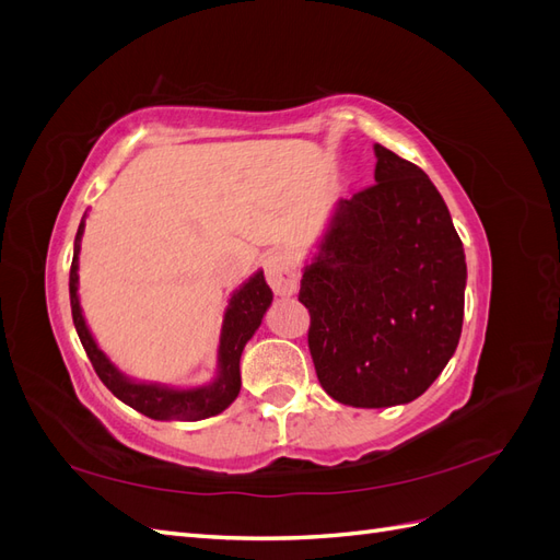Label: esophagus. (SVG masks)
Masks as SVG:
<instances>
[{
  "mask_svg": "<svg viewBox=\"0 0 560 560\" xmlns=\"http://www.w3.org/2000/svg\"><path fill=\"white\" fill-rule=\"evenodd\" d=\"M264 270H266V282L270 284V290H273L278 296H292L296 292L299 273H296V264H294L290 252H284V249L268 252V257L264 261Z\"/></svg>",
  "mask_w": 560,
  "mask_h": 560,
  "instance_id": "obj_1",
  "label": "esophagus"
}]
</instances>
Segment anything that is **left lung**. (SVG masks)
Here are the masks:
<instances>
[{
    "label": "left lung",
    "mask_w": 560,
    "mask_h": 560,
    "mask_svg": "<svg viewBox=\"0 0 560 560\" xmlns=\"http://www.w3.org/2000/svg\"><path fill=\"white\" fill-rule=\"evenodd\" d=\"M374 151L376 182L341 200L299 290L317 381L358 409L425 393L465 315V252L442 194L411 161Z\"/></svg>",
    "instance_id": "8db88e82"
}]
</instances>
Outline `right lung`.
<instances>
[{"mask_svg": "<svg viewBox=\"0 0 560 560\" xmlns=\"http://www.w3.org/2000/svg\"><path fill=\"white\" fill-rule=\"evenodd\" d=\"M81 233H83V222L79 224L77 241H74V259L70 268V303H72V319H74L77 334L81 338V346L86 350L100 381L112 389L114 397H118L124 404L132 406L135 411H140L147 418H154V420H173V418L202 420V418L222 413L241 393L243 348L252 338V334L259 329L264 313L270 306V301H273V292H270V287L266 284L261 270L231 296L229 311L224 315L222 338H219V376L214 383L206 387H196V389H171L161 385L132 383L107 360V354L95 346L86 322H83L79 296H77Z\"/></svg>", "mask_w": 560, "mask_h": 560, "instance_id": "right-lung-1", "label": "right lung"}]
</instances>
